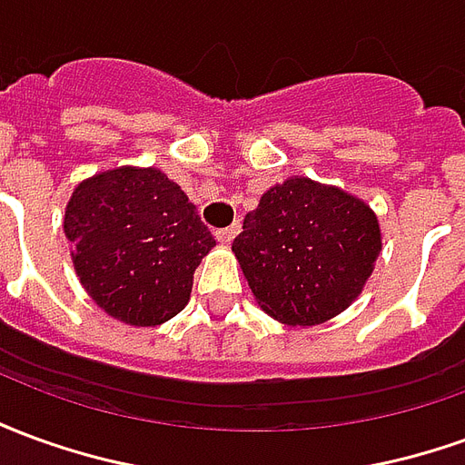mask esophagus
Instances as JSON below:
<instances>
[{"instance_id": "esophagus-1", "label": "esophagus", "mask_w": 465, "mask_h": 465, "mask_svg": "<svg viewBox=\"0 0 465 465\" xmlns=\"http://www.w3.org/2000/svg\"><path fill=\"white\" fill-rule=\"evenodd\" d=\"M239 232H242V223L236 222L232 223V226H226V229H219V232L213 233L216 236V242L219 243H232L236 236H239Z\"/></svg>"}]
</instances>
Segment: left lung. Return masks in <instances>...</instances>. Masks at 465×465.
Here are the masks:
<instances>
[{"mask_svg": "<svg viewBox=\"0 0 465 465\" xmlns=\"http://www.w3.org/2000/svg\"><path fill=\"white\" fill-rule=\"evenodd\" d=\"M232 252L272 319L316 326L363 292L381 253L379 216L339 186L289 176L243 216Z\"/></svg>", "mask_w": 465, "mask_h": 465, "instance_id": "obj_1", "label": "left lung"}]
</instances>
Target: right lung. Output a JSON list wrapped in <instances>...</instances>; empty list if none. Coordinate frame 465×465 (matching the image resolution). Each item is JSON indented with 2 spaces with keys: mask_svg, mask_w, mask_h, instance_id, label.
I'll use <instances>...</instances> for the list:
<instances>
[{
  "mask_svg": "<svg viewBox=\"0 0 465 465\" xmlns=\"http://www.w3.org/2000/svg\"><path fill=\"white\" fill-rule=\"evenodd\" d=\"M64 233L89 299L129 326L182 312L196 266L216 246L182 186L153 166H114L76 183Z\"/></svg>",
  "mask_w": 465,
  "mask_h": 465,
  "instance_id": "1",
  "label": "right lung"
}]
</instances>
